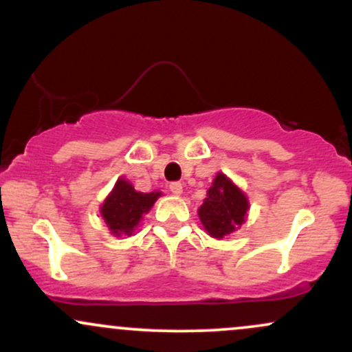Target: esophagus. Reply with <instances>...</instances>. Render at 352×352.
I'll use <instances>...</instances> for the list:
<instances>
[{"instance_id": "1", "label": "esophagus", "mask_w": 352, "mask_h": 352, "mask_svg": "<svg viewBox=\"0 0 352 352\" xmlns=\"http://www.w3.org/2000/svg\"><path fill=\"white\" fill-rule=\"evenodd\" d=\"M170 192L173 195L180 197L182 193H184V185H182L180 182H173V184H170Z\"/></svg>"}]
</instances>
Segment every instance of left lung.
Instances as JSON below:
<instances>
[{"label": "left lung", "instance_id": "obj_1", "mask_svg": "<svg viewBox=\"0 0 352 352\" xmlns=\"http://www.w3.org/2000/svg\"><path fill=\"white\" fill-rule=\"evenodd\" d=\"M250 210L248 197L223 172H218L207 190V199L199 208V218L205 232L221 240L236 232L246 221Z\"/></svg>", "mask_w": 352, "mask_h": 352}]
</instances>
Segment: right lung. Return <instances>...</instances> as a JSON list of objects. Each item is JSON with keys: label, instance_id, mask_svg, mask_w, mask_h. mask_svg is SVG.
<instances>
[{"label": "right lung", "instance_id": "obj_1", "mask_svg": "<svg viewBox=\"0 0 352 352\" xmlns=\"http://www.w3.org/2000/svg\"><path fill=\"white\" fill-rule=\"evenodd\" d=\"M162 192H137L134 185L119 177L114 188L100 205V217L114 236H132L139 230L145 213L151 212Z\"/></svg>", "mask_w": 352, "mask_h": 352}]
</instances>
